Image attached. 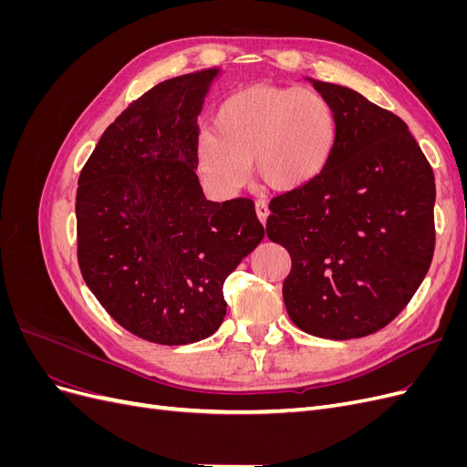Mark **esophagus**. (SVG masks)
Segmentation results:
<instances>
[{"mask_svg":"<svg viewBox=\"0 0 467 467\" xmlns=\"http://www.w3.org/2000/svg\"><path fill=\"white\" fill-rule=\"evenodd\" d=\"M255 212H257L259 222L265 225V222H266V218H268V206H266V202L259 201V202L255 204Z\"/></svg>","mask_w":467,"mask_h":467,"instance_id":"obj_1","label":"esophagus"}]
</instances>
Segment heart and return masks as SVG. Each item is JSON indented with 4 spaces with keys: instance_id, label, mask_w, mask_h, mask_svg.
<instances>
[{
    "instance_id": "heart-1",
    "label": "heart",
    "mask_w": 467,
    "mask_h": 467,
    "mask_svg": "<svg viewBox=\"0 0 467 467\" xmlns=\"http://www.w3.org/2000/svg\"><path fill=\"white\" fill-rule=\"evenodd\" d=\"M214 130L194 142V165L220 196L253 173L268 189L288 192L314 182L337 146V117L325 97L300 88L249 86L220 103Z\"/></svg>"
}]
</instances>
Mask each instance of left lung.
<instances>
[{"label":"left lung","mask_w":467,"mask_h":467,"mask_svg":"<svg viewBox=\"0 0 467 467\" xmlns=\"http://www.w3.org/2000/svg\"><path fill=\"white\" fill-rule=\"evenodd\" d=\"M337 117L327 169L271 201L266 235L292 257L282 296L309 335L379 331L413 298L434 253V175L407 124L335 83L307 78Z\"/></svg>","instance_id":"1"}]
</instances>
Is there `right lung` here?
<instances>
[{"instance_id": "right-lung-1", "label": "right lung", "mask_w": 467, "mask_h": 467, "mask_svg": "<svg viewBox=\"0 0 467 467\" xmlns=\"http://www.w3.org/2000/svg\"><path fill=\"white\" fill-rule=\"evenodd\" d=\"M220 74L158 83L120 112L79 173L83 280L112 319L150 343L214 333L223 280L265 237L253 201H206L194 171L196 119Z\"/></svg>"}]
</instances>
